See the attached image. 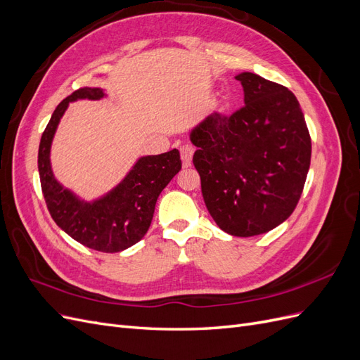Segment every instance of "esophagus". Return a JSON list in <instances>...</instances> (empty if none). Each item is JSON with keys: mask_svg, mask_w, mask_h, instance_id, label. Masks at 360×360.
Listing matches in <instances>:
<instances>
[{"mask_svg": "<svg viewBox=\"0 0 360 360\" xmlns=\"http://www.w3.org/2000/svg\"><path fill=\"white\" fill-rule=\"evenodd\" d=\"M193 151H195V148H193L191 144H183V146L180 147V155H181L183 167H191Z\"/></svg>", "mask_w": 360, "mask_h": 360, "instance_id": "34e87169", "label": "esophagus"}]
</instances>
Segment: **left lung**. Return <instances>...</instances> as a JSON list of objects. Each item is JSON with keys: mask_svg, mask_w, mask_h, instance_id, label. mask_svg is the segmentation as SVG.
<instances>
[{"mask_svg": "<svg viewBox=\"0 0 360 360\" xmlns=\"http://www.w3.org/2000/svg\"><path fill=\"white\" fill-rule=\"evenodd\" d=\"M245 105L213 112L191 132L207 210L237 237L274 230L294 212L311 163V136L287 86L243 72Z\"/></svg>", "mask_w": 360, "mask_h": 360, "instance_id": "8db88e82", "label": "left lung"}]
</instances>
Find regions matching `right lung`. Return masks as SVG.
<instances>
[{"instance_id":"add662e5","label":"right lung","mask_w":360,"mask_h":360,"mask_svg":"<svg viewBox=\"0 0 360 360\" xmlns=\"http://www.w3.org/2000/svg\"><path fill=\"white\" fill-rule=\"evenodd\" d=\"M101 97V89L84 86L56 108L40 139L39 174L48 210L61 230L86 248L112 254L138 243L146 236L159 193L181 169V160L177 148L141 158L114 191L94 202H84L64 189L51 169L49 151L53 134L69 102Z\"/></svg>"}]
</instances>
